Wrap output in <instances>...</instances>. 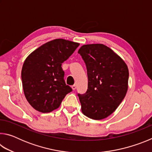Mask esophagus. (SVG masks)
Returning <instances> with one entry per match:
<instances>
[{"mask_svg":"<svg viewBox=\"0 0 152 152\" xmlns=\"http://www.w3.org/2000/svg\"><path fill=\"white\" fill-rule=\"evenodd\" d=\"M72 88L73 91H74V90H76V86L75 85V84H74V85H73V86H72Z\"/></svg>","mask_w":152,"mask_h":152,"instance_id":"1","label":"esophagus"}]
</instances>
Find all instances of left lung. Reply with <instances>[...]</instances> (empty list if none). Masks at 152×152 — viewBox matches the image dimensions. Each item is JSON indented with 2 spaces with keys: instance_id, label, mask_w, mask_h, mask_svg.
I'll use <instances>...</instances> for the list:
<instances>
[{
  "instance_id": "obj_1",
  "label": "left lung",
  "mask_w": 152,
  "mask_h": 152,
  "mask_svg": "<svg viewBox=\"0 0 152 152\" xmlns=\"http://www.w3.org/2000/svg\"><path fill=\"white\" fill-rule=\"evenodd\" d=\"M86 64L88 89L78 97L82 112L94 120L109 117L119 106L128 89L129 70L123 59L101 43L79 49Z\"/></svg>"
}]
</instances>
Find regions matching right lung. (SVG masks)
Listing matches in <instances>:
<instances>
[{"mask_svg":"<svg viewBox=\"0 0 152 152\" xmlns=\"http://www.w3.org/2000/svg\"><path fill=\"white\" fill-rule=\"evenodd\" d=\"M79 45L69 40L56 39L41 45L25 59L21 70L23 89L33 109L43 113L53 111L72 91L64 81L61 64Z\"/></svg>","mask_w":152,"mask_h":152,"instance_id":"1","label":"right lung"}]
</instances>
